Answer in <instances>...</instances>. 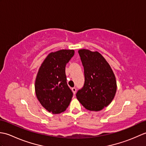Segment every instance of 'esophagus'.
<instances>
[{"instance_id":"1","label":"esophagus","mask_w":146,"mask_h":146,"mask_svg":"<svg viewBox=\"0 0 146 146\" xmlns=\"http://www.w3.org/2000/svg\"><path fill=\"white\" fill-rule=\"evenodd\" d=\"M71 90H72V92H73V94H76V88L73 87V88H71Z\"/></svg>"}]
</instances>
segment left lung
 Wrapping results in <instances>:
<instances>
[{
	"mask_svg": "<svg viewBox=\"0 0 146 146\" xmlns=\"http://www.w3.org/2000/svg\"><path fill=\"white\" fill-rule=\"evenodd\" d=\"M84 68L85 83L76 96L86 109L100 111L108 106L115 95L117 82L110 66L97 51L80 49Z\"/></svg>",
	"mask_w": 146,
	"mask_h": 146,
	"instance_id": "8db88e82",
	"label": "left lung"
}]
</instances>
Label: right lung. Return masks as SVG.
<instances>
[{
    "label": "right lung",
    "instance_id": "add662e5",
    "mask_svg": "<svg viewBox=\"0 0 146 146\" xmlns=\"http://www.w3.org/2000/svg\"><path fill=\"white\" fill-rule=\"evenodd\" d=\"M74 54L73 49L52 52L39 68L35 82L36 95L49 112L60 113L69 106L73 92L67 85L65 67Z\"/></svg>",
    "mask_w": 146,
    "mask_h": 146
}]
</instances>
